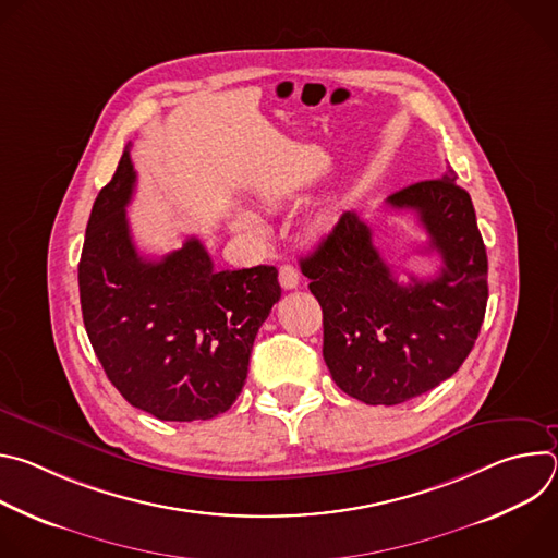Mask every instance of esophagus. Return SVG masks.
Here are the masks:
<instances>
[{
    "label": "esophagus",
    "instance_id": "34e87169",
    "mask_svg": "<svg viewBox=\"0 0 558 558\" xmlns=\"http://www.w3.org/2000/svg\"><path fill=\"white\" fill-rule=\"evenodd\" d=\"M278 280L282 284V289H287V291L295 289L300 282V271L293 265H282L278 271Z\"/></svg>",
    "mask_w": 558,
    "mask_h": 558
}]
</instances>
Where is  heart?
Instances as JSON below:
<instances>
[{"instance_id": "obj_1", "label": "heart", "mask_w": 558, "mask_h": 558, "mask_svg": "<svg viewBox=\"0 0 558 558\" xmlns=\"http://www.w3.org/2000/svg\"><path fill=\"white\" fill-rule=\"evenodd\" d=\"M233 227L241 229V231H260L263 229V222L256 214H250V211H238L233 214Z\"/></svg>"}]
</instances>
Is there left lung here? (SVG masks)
I'll list each match as a JSON object with an SVG mask.
<instances>
[{
  "label": "left lung",
  "instance_id": "1",
  "mask_svg": "<svg viewBox=\"0 0 558 558\" xmlns=\"http://www.w3.org/2000/svg\"><path fill=\"white\" fill-rule=\"evenodd\" d=\"M386 205L417 214L428 233L422 250L441 256L439 276L397 282L357 211H344L300 260L323 306L325 362L347 395L371 407L409 402L457 373L488 302L486 245L470 194L450 168L390 194Z\"/></svg>",
  "mask_w": 558,
  "mask_h": 558
}]
</instances>
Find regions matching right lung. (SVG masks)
<instances>
[{
  "instance_id": "obj_1",
  "label": "right lung",
  "mask_w": 558,
  "mask_h": 558,
  "mask_svg": "<svg viewBox=\"0 0 558 558\" xmlns=\"http://www.w3.org/2000/svg\"><path fill=\"white\" fill-rule=\"evenodd\" d=\"M136 172L123 151L99 192L78 295L90 344L125 400L163 422L211 420L241 395L254 340L280 300L269 265L216 271L198 238L161 260L143 258L125 207Z\"/></svg>"
}]
</instances>
